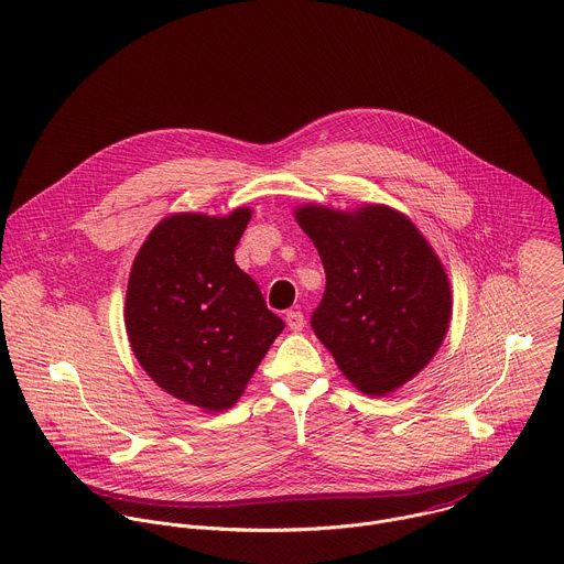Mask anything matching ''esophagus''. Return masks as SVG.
I'll return each instance as SVG.
<instances>
[{
    "instance_id": "1",
    "label": "esophagus",
    "mask_w": 564,
    "mask_h": 564,
    "mask_svg": "<svg viewBox=\"0 0 564 564\" xmlns=\"http://www.w3.org/2000/svg\"><path fill=\"white\" fill-rule=\"evenodd\" d=\"M286 324H289V328H291L293 333H300V330H304L306 319H304V315H302L300 311H289V313H286Z\"/></svg>"
}]
</instances>
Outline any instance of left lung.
<instances>
[{"mask_svg":"<svg viewBox=\"0 0 564 564\" xmlns=\"http://www.w3.org/2000/svg\"><path fill=\"white\" fill-rule=\"evenodd\" d=\"M295 218L326 271L311 319L317 339L359 391L398 389L426 368L448 330L453 300L437 253L387 205H300Z\"/></svg>","mask_w":564,"mask_h":564,"instance_id":"obj_1","label":"left lung"}]
</instances>
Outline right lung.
Wrapping results in <instances>:
<instances>
[{
  "mask_svg": "<svg viewBox=\"0 0 564 564\" xmlns=\"http://www.w3.org/2000/svg\"><path fill=\"white\" fill-rule=\"evenodd\" d=\"M249 218V207L166 216L129 275L124 324L140 366L164 391L205 411L236 404L284 328L234 260Z\"/></svg>",
  "mask_w": 564,
  "mask_h": 564,
  "instance_id": "1",
  "label": "right lung"
}]
</instances>
